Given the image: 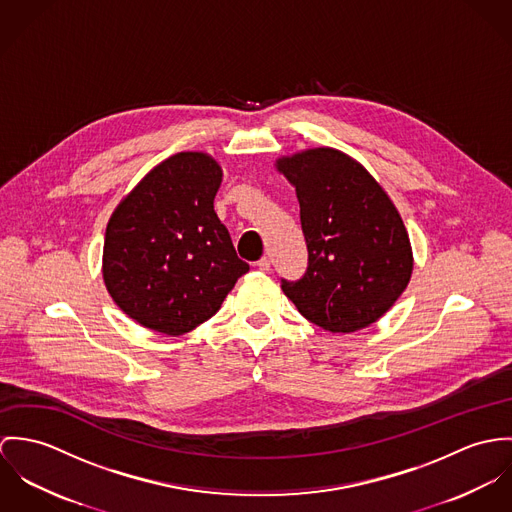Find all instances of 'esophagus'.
I'll list each match as a JSON object with an SVG mask.
<instances>
[{
  "label": "esophagus",
  "mask_w": 512,
  "mask_h": 512,
  "mask_svg": "<svg viewBox=\"0 0 512 512\" xmlns=\"http://www.w3.org/2000/svg\"><path fill=\"white\" fill-rule=\"evenodd\" d=\"M257 267H259V271H263V273L271 271V261H269V257H261V259L257 261Z\"/></svg>",
  "instance_id": "1"
}]
</instances>
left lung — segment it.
<instances>
[{"label": "left lung", "mask_w": 512, "mask_h": 512, "mask_svg": "<svg viewBox=\"0 0 512 512\" xmlns=\"http://www.w3.org/2000/svg\"><path fill=\"white\" fill-rule=\"evenodd\" d=\"M277 169L296 188L308 249L302 279H281L284 294L326 332L371 326L412 275L410 239L395 204L357 161L330 147L283 157Z\"/></svg>", "instance_id": "1"}]
</instances>
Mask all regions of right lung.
Segmentation results:
<instances>
[{
  "label": "right lung",
  "instance_id": "add662e5",
  "mask_svg": "<svg viewBox=\"0 0 512 512\" xmlns=\"http://www.w3.org/2000/svg\"><path fill=\"white\" fill-rule=\"evenodd\" d=\"M222 167L176 153L119 202L104 241V283L137 324L182 336L210 320L249 265L214 212Z\"/></svg>",
  "mask_w": 512,
  "mask_h": 512
}]
</instances>
